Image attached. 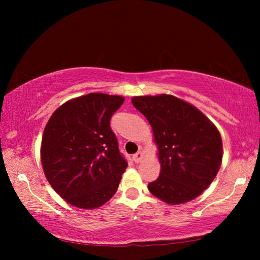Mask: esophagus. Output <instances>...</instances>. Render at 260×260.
<instances>
[{
    "label": "esophagus",
    "mask_w": 260,
    "mask_h": 260,
    "mask_svg": "<svg viewBox=\"0 0 260 260\" xmlns=\"http://www.w3.org/2000/svg\"><path fill=\"white\" fill-rule=\"evenodd\" d=\"M142 158H143L142 151H138V152L135 153V155H133V160H134L135 162H140L141 160H142Z\"/></svg>",
    "instance_id": "34e87169"
}]
</instances>
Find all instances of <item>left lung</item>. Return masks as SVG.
Returning <instances> with one entry per match:
<instances>
[{"instance_id": "1", "label": "left lung", "mask_w": 260, "mask_h": 260, "mask_svg": "<svg viewBox=\"0 0 260 260\" xmlns=\"http://www.w3.org/2000/svg\"><path fill=\"white\" fill-rule=\"evenodd\" d=\"M134 108L152 127L160 173L148 184L167 204L196 199L217 175L222 160L221 136L199 109L172 95L135 96Z\"/></svg>"}]
</instances>
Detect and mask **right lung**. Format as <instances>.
Wrapping results in <instances>:
<instances>
[{"label": "right lung", "instance_id": "1", "mask_svg": "<svg viewBox=\"0 0 260 260\" xmlns=\"http://www.w3.org/2000/svg\"><path fill=\"white\" fill-rule=\"evenodd\" d=\"M124 101L90 93L64 103L47 122L41 143L43 172L61 199L77 208H99L119 186L127 161L110 119Z\"/></svg>", "mask_w": 260, "mask_h": 260}]
</instances>
